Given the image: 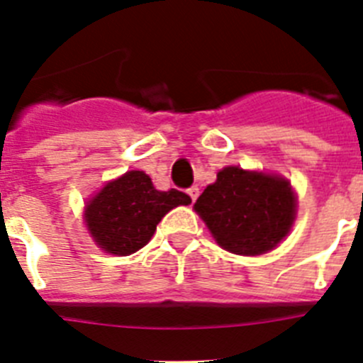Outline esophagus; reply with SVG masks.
Masks as SVG:
<instances>
[{"mask_svg": "<svg viewBox=\"0 0 363 363\" xmlns=\"http://www.w3.org/2000/svg\"><path fill=\"white\" fill-rule=\"evenodd\" d=\"M187 192H189V196H191V200H192V201H196L198 194H200V189H198L196 185H192L191 189H187Z\"/></svg>", "mask_w": 363, "mask_h": 363, "instance_id": "1", "label": "esophagus"}]
</instances>
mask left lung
<instances>
[{
  "label": "left lung",
  "mask_w": 363,
  "mask_h": 363,
  "mask_svg": "<svg viewBox=\"0 0 363 363\" xmlns=\"http://www.w3.org/2000/svg\"><path fill=\"white\" fill-rule=\"evenodd\" d=\"M293 189L287 179L225 167L201 192L194 211L223 249L256 256L271 251L294 221Z\"/></svg>",
  "instance_id": "1"
}]
</instances>
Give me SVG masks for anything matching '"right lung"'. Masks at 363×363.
Wrapping results in <instances>:
<instances>
[{"mask_svg": "<svg viewBox=\"0 0 363 363\" xmlns=\"http://www.w3.org/2000/svg\"><path fill=\"white\" fill-rule=\"evenodd\" d=\"M185 192L156 191L149 176L130 171L105 185L85 209L86 229L104 251L127 256L152 238L156 225L178 205H189Z\"/></svg>", "mask_w": 363, "mask_h": 363, "instance_id": "obj_1", "label": "right lung"}]
</instances>
